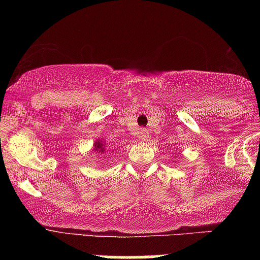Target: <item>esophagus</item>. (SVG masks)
<instances>
[{
	"label": "esophagus",
	"instance_id": "34e87169",
	"mask_svg": "<svg viewBox=\"0 0 260 260\" xmlns=\"http://www.w3.org/2000/svg\"><path fill=\"white\" fill-rule=\"evenodd\" d=\"M138 138H140L141 141H147V138H148V133H147V131L145 128H141L140 129V133H138Z\"/></svg>",
	"mask_w": 260,
	"mask_h": 260
}]
</instances>
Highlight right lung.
<instances>
[{"instance_id": "1", "label": "right lung", "mask_w": 260, "mask_h": 260, "mask_svg": "<svg viewBox=\"0 0 260 260\" xmlns=\"http://www.w3.org/2000/svg\"><path fill=\"white\" fill-rule=\"evenodd\" d=\"M106 141L99 140L98 138V140L93 143V152H95V153H104V152H106Z\"/></svg>"}]
</instances>
